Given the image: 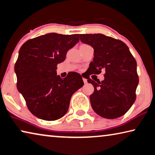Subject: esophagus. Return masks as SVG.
Instances as JSON below:
<instances>
[{
  "instance_id": "obj_1",
  "label": "esophagus",
  "mask_w": 155,
  "mask_h": 155,
  "mask_svg": "<svg viewBox=\"0 0 155 155\" xmlns=\"http://www.w3.org/2000/svg\"><path fill=\"white\" fill-rule=\"evenodd\" d=\"M83 82H84L85 84V83H87V80L86 79V78H83Z\"/></svg>"
}]
</instances>
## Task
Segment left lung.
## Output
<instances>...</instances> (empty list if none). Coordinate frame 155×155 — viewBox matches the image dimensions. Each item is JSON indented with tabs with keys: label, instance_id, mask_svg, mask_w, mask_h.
I'll use <instances>...</instances> for the list:
<instances>
[{
	"label": "left lung",
	"instance_id": "8db88e82",
	"mask_svg": "<svg viewBox=\"0 0 155 155\" xmlns=\"http://www.w3.org/2000/svg\"><path fill=\"white\" fill-rule=\"evenodd\" d=\"M80 39L94 48V58L88 68L90 74L105 72L101 82L87 78L94 87L90 96L92 109L105 119L123 116L136 100L139 83L136 60L128 47L118 39L101 34H80Z\"/></svg>",
	"mask_w": 155,
	"mask_h": 155
}]
</instances>
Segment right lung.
Returning a JSON list of instances; mask_svg holds the SVG:
<instances>
[{"mask_svg": "<svg viewBox=\"0 0 155 155\" xmlns=\"http://www.w3.org/2000/svg\"><path fill=\"white\" fill-rule=\"evenodd\" d=\"M78 37L47 34L27 41L19 50L14 66L17 89L29 111L39 119L55 121L63 117L72 94L84 84L80 74L72 72L63 79L56 71Z\"/></svg>", "mask_w": 155, "mask_h": 155, "instance_id": "obj_1", "label": "right lung"}]
</instances>
